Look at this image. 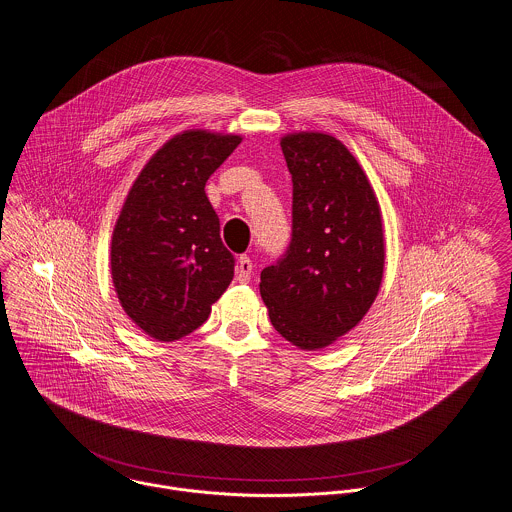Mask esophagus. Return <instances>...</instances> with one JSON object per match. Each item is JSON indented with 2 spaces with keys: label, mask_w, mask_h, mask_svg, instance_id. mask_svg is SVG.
<instances>
[{
  "label": "esophagus",
  "mask_w": 512,
  "mask_h": 512,
  "mask_svg": "<svg viewBox=\"0 0 512 512\" xmlns=\"http://www.w3.org/2000/svg\"><path fill=\"white\" fill-rule=\"evenodd\" d=\"M253 273V261L247 255H241L237 261L236 278L241 284H247Z\"/></svg>",
  "instance_id": "1"
}]
</instances>
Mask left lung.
<instances>
[{"mask_svg":"<svg viewBox=\"0 0 512 512\" xmlns=\"http://www.w3.org/2000/svg\"><path fill=\"white\" fill-rule=\"evenodd\" d=\"M292 175V237L261 271V296L276 331L315 351L351 331L372 306L384 273V234L374 191L333 136L282 138Z\"/></svg>","mask_w":512,"mask_h":512,"instance_id":"1","label":"left lung"}]
</instances>
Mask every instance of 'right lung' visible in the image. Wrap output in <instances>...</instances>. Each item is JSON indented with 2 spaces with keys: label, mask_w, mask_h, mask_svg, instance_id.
I'll use <instances>...</instances> for the list:
<instances>
[{
  "label": "right lung",
  "mask_w": 512,
  "mask_h": 512,
  "mask_svg": "<svg viewBox=\"0 0 512 512\" xmlns=\"http://www.w3.org/2000/svg\"><path fill=\"white\" fill-rule=\"evenodd\" d=\"M239 142L204 130L171 138L122 206L111 243L115 290L124 312L158 341L198 329L234 278L236 257L204 185Z\"/></svg>",
  "instance_id": "1"
}]
</instances>
